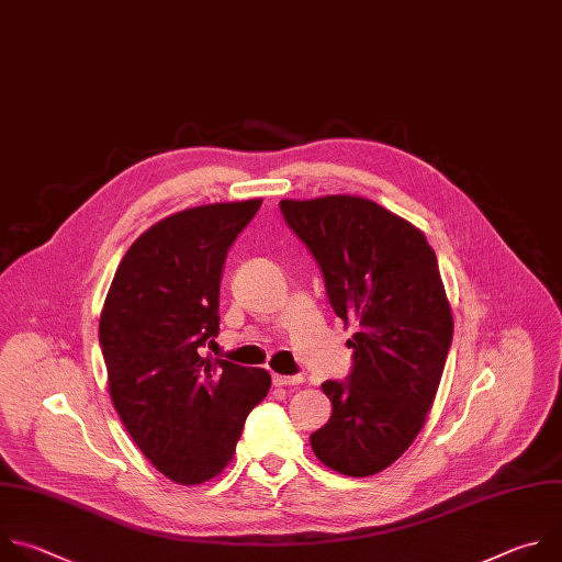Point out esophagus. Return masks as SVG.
I'll return each mask as SVG.
<instances>
[{"mask_svg":"<svg viewBox=\"0 0 562 562\" xmlns=\"http://www.w3.org/2000/svg\"><path fill=\"white\" fill-rule=\"evenodd\" d=\"M272 383H274V387H290V385H299V383H303V376H301V374H294V376L274 374V376H272Z\"/></svg>","mask_w":562,"mask_h":562,"instance_id":"34e87169","label":"esophagus"}]
</instances>
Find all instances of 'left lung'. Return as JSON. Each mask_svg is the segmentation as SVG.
I'll list each match as a JSON object with an SVG mask.
<instances>
[{
    "label": "left lung",
    "mask_w": 562,
    "mask_h": 562,
    "mask_svg": "<svg viewBox=\"0 0 562 562\" xmlns=\"http://www.w3.org/2000/svg\"><path fill=\"white\" fill-rule=\"evenodd\" d=\"M292 233L316 259L336 316L355 323L346 381H325L329 420L310 436L316 459L372 476L405 454L431 409L454 321L425 235L352 194L283 199Z\"/></svg>",
    "instance_id": "8db88e82"
}]
</instances>
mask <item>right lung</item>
I'll return each mask as SVG.
<instances>
[{
	"instance_id": "obj_1",
	"label": "right lung",
	"mask_w": 562,
	"mask_h": 562,
	"mask_svg": "<svg viewBox=\"0 0 562 562\" xmlns=\"http://www.w3.org/2000/svg\"><path fill=\"white\" fill-rule=\"evenodd\" d=\"M261 199L170 214L124 255L110 283L99 344L108 390L144 457L170 481L223 472L270 374L199 355L218 334L223 263Z\"/></svg>"
}]
</instances>
